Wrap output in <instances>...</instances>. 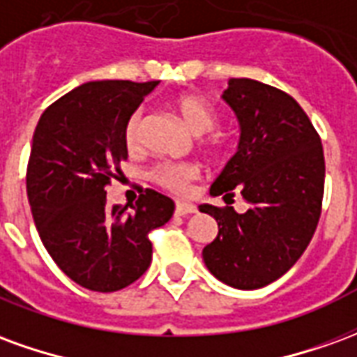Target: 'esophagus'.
<instances>
[{"label": "esophagus", "instance_id": "obj_1", "mask_svg": "<svg viewBox=\"0 0 357 357\" xmlns=\"http://www.w3.org/2000/svg\"><path fill=\"white\" fill-rule=\"evenodd\" d=\"M195 212H197V206L191 204V202H176V214L178 216H187V214H195Z\"/></svg>", "mask_w": 357, "mask_h": 357}]
</instances>
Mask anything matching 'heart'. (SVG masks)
<instances>
[{
  "label": "heart",
  "mask_w": 357,
  "mask_h": 357,
  "mask_svg": "<svg viewBox=\"0 0 357 357\" xmlns=\"http://www.w3.org/2000/svg\"><path fill=\"white\" fill-rule=\"evenodd\" d=\"M172 109L176 110L179 120L185 124L187 130H191L195 135L212 132L218 126V112L212 105L204 101L202 97L193 93H181L172 97ZM143 122V112L133 110L130 118L126 120L124 126V143L128 149H135L139 143V130ZM210 153L218 155L222 151L224 141L218 135L208 139ZM201 176L199 166L193 162H162L155 166V170L151 172V178L155 183H158L164 189H168L172 193H185L189 185L195 179Z\"/></svg>",
  "instance_id": "obj_1"
}]
</instances>
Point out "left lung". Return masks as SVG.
Returning a JSON list of instances; mask_svg holds the SVG:
<instances>
[{
	"mask_svg": "<svg viewBox=\"0 0 357 357\" xmlns=\"http://www.w3.org/2000/svg\"><path fill=\"white\" fill-rule=\"evenodd\" d=\"M224 101L239 120L237 153L210 195L250 204H201L218 222V237L202 248L212 275L241 291L262 289L296 264L321 216L325 158L321 139L291 95L250 78H231Z\"/></svg>",
	"mask_w": 357,
	"mask_h": 357,
	"instance_id": "left-lung-1",
	"label": "left lung"
}]
</instances>
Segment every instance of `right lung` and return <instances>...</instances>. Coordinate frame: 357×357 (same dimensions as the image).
I'll list each match as a JSON object with an SVG mask.
<instances>
[{"instance_id":"1","label":"right lung","mask_w":357,"mask_h":357,"mask_svg":"<svg viewBox=\"0 0 357 357\" xmlns=\"http://www.w3.org/2000/svg\"><path fill=\"white\" fill-rule=\"evenodd\" d=\"M158 82L82 84L43 110L26 170V193L43 247L84 289L114 292L137 281L153 258L149 233L174 201L145 189L132 210L107 206L110 178L128 158L124 126Z\"/></svg>"}]
</instances>
